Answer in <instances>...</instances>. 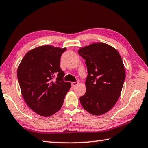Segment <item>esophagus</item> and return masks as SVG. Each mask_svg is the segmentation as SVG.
<instances>
[{
	"instance_id": "34e87169",
	"label": "esophagus",
	"mask_w": 148,
	"mask_h": 148,
	"mask_svg": "<svg viewBox=\"0 0 148 148\" xmlns=\"http://www.w3.org/2000/svg\"><path fill=\"white\" fill-rule=\"evenodd\" d=\"M78 84H79V81H76V82H71V86H73V87H75V86H76Z\"/></svg>"
}]
</instances>
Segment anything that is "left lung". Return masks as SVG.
<instances>
[{"label":"left lung","mask_w":148,"mask_h":148,"mask_svg":"<svg viewBox=\"0 0 148 148\" xmlns=\"http://www.w3.org/2000/svg\"><path fill=\"white\" fill-rule=\"evenodd\" d=\"M79 54L86 60L88 77L86 93L80 97L82 107L95 115L112 108L121 95L126 73L121 55L104 43L83 47Z\"/></svg>","instance_id":"left-lung-1"}]
</instances>
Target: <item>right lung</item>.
Here are the masks:
<instances>
[{"mask_svg": "<svg viewBox=\"0 0 148 148\" xmlns=\"http://www.w3.org/2000/svg\"><path fill=\"white\" fill-rule=\"evenodd\" d=\"M66 48L46 45L25 55L17 70L22 97L27 106L43 116L53 115L63 104L71 83L64 81L61 55Z\"/></svg>", "mask_w": 148, "mask_h": 148, "instance_id": "1", "label": "right lung"}]
</instances>
